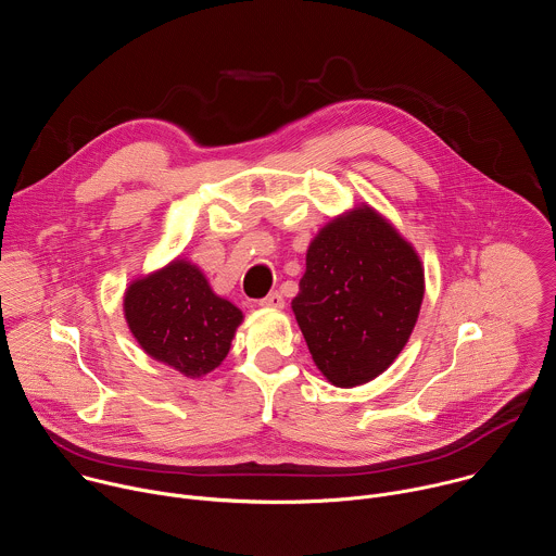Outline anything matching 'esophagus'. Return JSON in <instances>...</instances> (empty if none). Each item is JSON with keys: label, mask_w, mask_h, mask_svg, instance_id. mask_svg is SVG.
Masks as SVG:
<instances>
[{"label": "esophagus", "mask_w": 556, "mask_h": 556, "mask_svg": "<svg viewBox=\"0 0 556 556\" xmlns=\"http://www.w3.org/2000/svg\"><path fill=\"white\" fill-rule=\"evenodd\" d=\"M264 307H283V296H281V292H270V294H266L262 301H260Z\"/></svg>", "instance_id": "obj_1"}]
</instances>
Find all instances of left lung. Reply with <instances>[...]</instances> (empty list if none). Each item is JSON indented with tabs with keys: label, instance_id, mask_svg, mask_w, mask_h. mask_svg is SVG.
I'll list each match as a JSON object with an SVG mask.
<instances>
[{
	"label": "left lung",
	"instance_id": "left-lung-1",
	"mask_svg": "<svg viewBox=\"0 0 556 556\" xmlns=\"http://www.w3.org/2000/svg\"><path fill=\"white\" fill-rule=\"evenodd\" d=\"M422 294L416 251L374 208L361 206L312 240L292 309L316 367L337 387H356L401 354Z\"/></svg>",
	"mask_w": 556,
	"mask_h": 556
}]
</instances>
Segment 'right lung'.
Here are the masks:
<instances>
[{"label":"right lung","mask_w":556,"mask_h":556,"mask_svg":"<svg viewBox=\"0 0 556 556\" xmlns=\"http://www.w3.org/2000/svg\"><path fill=\"white\" fill-rule=\"evenodd\" d=\"M125 319L151 358L200 378L226 358L242 312L211 290L200 268L176 260L127 288Z\"/></svg>","instance_id":"obj_1"}]
</instances>
